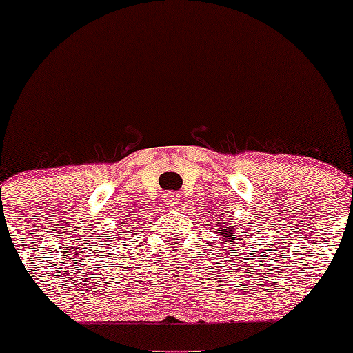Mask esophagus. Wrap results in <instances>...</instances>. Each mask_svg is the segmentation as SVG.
<instances>
[{
  "label": "esophagus",
  "instance_id": "esophagus-1",
  "mask_svg": "<svg viewBox=\"0 0 353 353\" xmlns=\"http://www.w3.org/2000/svg\"><path fill=\"white\" fill-rule=\"evenodd\" d=\"M164 204H165V208H176V205L179 204V196H177V194H174V192L165 194Z\"/></svg>",
  "mask_w": 353,
  "mask_h": 353
}]
</instances>
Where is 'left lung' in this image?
<instances>
[{
  "label": "left lung",
  "mask_w": 353,
  "mask_h": 353,
  "mask_svg": "<svg viewBox=\"0 0 353 353\" xmlns=\"http://www.w3.org/2000/svg\"><path fill=\"white\" fill-rule=\"evenodd\" d=\"M230 221H232V219H230ZM221 232H217L219 236L222 237V241H225V242H241L242 241V237L241 236H237V229H236V225H221Z\"/></svg>",
  "instance_id": "8db88e82"
}]
</instances>
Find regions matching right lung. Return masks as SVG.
I'll use <instances>...</instances> for the list:
<instances>
[{
	"label": "right lung",
	"instance_id": "right-lung-1",
	"mask_svg": "<svg viewBox=\"0 0 353 353\" xmlns=\"http://www.w3.org/2000/svg\"><path fill=\"white\" fill-rule=\"evenodd\" d=\"M129 232H131V230H129V228H123V232H119V234H117V236H119V237H117V242L124 241V239L128 237V234H129Z\"/></svg>",
	"mask_w": 353,
	"mask_h": 353
}]
</instances>
